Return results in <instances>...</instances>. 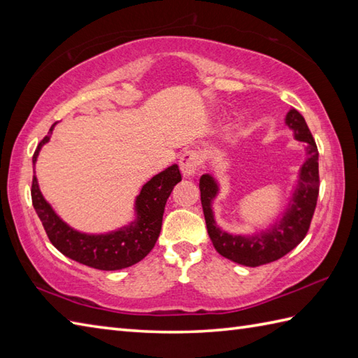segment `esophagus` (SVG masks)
<instances>
[{
	"mask_svg": "<svg viewBox=\"0 0 358 358\" xmlns=\"http://www.w3.org/2000/svg\"><path fill=\"white\" fill-rule=\"evenodd\" d=\"M201 157L196 150H185L180 157V169L185 177H194L199 172Z\"/></svg>",
	"mask_w": 358,
	"mask_h": 358,
	"instance_id": "obj_1",
	"label": "esophagus"
}]
</instances>
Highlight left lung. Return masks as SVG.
I'll use <instances>...</instances> for the list:
<instances>
[{
    "instance_id": "obj_1",
    "label": "left lung",
    "mask_w": 358,
    "mask_h": 358,
    "mask_svg": "<svg viewBox=\"0 0 358 358\" xmlns=\"http://www.w3.org/2000/svg\"><path fill=\"white\" fill-rule=\"evenodd\" d=\"M286 126L294 132V138L305 146L306 159L300 166L299 178L289 196L287 206L269 227L254 234H229L215 222L212 204L220 194L218 181L210 173L200 178L201 206L206 220L208 234L220 255L249 268L275 262L299 246L306 237L318 199V150L309 127L301 113L291 109L286 113Z\"/></svg>"
}]
</instances>
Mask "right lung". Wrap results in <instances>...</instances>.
Masks as SVG:
<instances>
[{
    "mask_svg": "<svg viewBox=\"0 0 358 358\" xmlns=\"http://www.w3.org/2000/svg\"><path fill=\"white\" fill-rule=\"evenodd\" d=\"M55 124H52L48 136L38 144L32 158L34 166L41 148L49 143ZM180 181L181 173L177 164L154 175L136 195L132 222L104 234H86L67 224L53 210L50 203L45 201L35 175L32 180V203L50 243L63 255L94 269L118 271L141 262L154 249L162 231L166 201L173 186Z\"/></svg>",
    "mask_w": 358,
    "mask_h": 358,
    "instance_id": "right-lung-1",
    "label": "right lung"
}]
</instances>
